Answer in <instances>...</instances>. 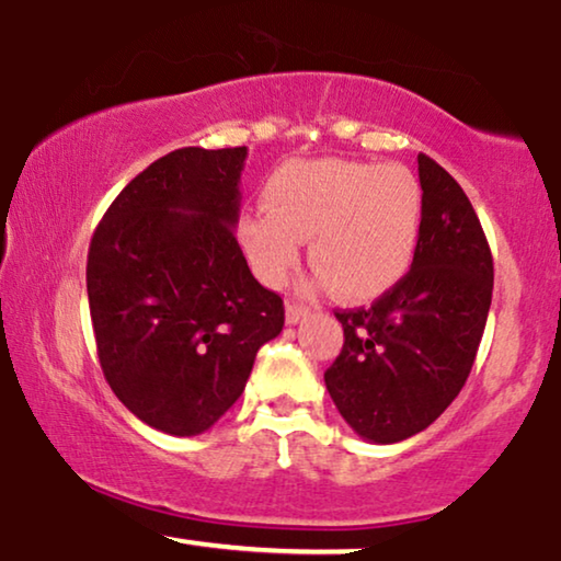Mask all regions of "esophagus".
Segmentation results:
<instances>
[{
  "mask_svg": "<svg viewBox=\"0 0 561 561\" xmlns=\"http://www.w3.org/2000/svg\"><path fill=\"white\" fill-rule=\"evenodd\" d=\"M307 314H309V311L304 309L301 304H294V301L286 304V322H288V324H298Z\"/></svg>",
  "mask_w": 561,
  "mask_h": 561,
  "instance_id": "obj_1",
  "label": "esophagus"
}]
</instances>
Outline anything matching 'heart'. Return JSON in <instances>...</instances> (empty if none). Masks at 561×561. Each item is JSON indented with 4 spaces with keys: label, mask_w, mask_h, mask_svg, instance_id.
Returning <instances> with one entry per match:
<instances>
[{
    "label": "heart",
    "mask_w": 561,
    "mask_h": 561,
    "mask_svg": "<svg viewBox=\"0 0 561 561\" xmlns=\"http://www.w3.org/2000/svg\"><path fill=\"white\" fill-rule=\"evenodd\" d=\"M423 187L399 164L296 159L267 183L265 208L244 210L237 239L254 275L280 286L301 260L317 288L337 286L345 301H374L410 271L423 231Z\"/></svg>",
    "instance_id": "b5f03b06"
}]
</instances>
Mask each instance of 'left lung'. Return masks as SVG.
<instances>
[{"instance_id":"left-lung-1","label":"left lung","mask_w":561,"mask_h":561,"mask_svg":"<svg viewBox=\"0 0 561 561\" xmlns=\"http://www.w3.org/2000/svg\"><path fill=\"white\" fill-rule=\"evenodd\" d=\"M425 214L410 273L370 309L334 311L343 351L324 383L343 420L370 443L412 438L467 383L492 304V252L467 193L417 154Z\"/></svg>"}]
</instances>
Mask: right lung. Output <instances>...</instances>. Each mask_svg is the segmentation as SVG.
Masks as SVG:
<instances>
[{"label": "right lung", "mask_w": 561, "mask_h": 561, "mask_svg": "<svg viewBox=\"0 0 561 561\" xmlns=\"http://www.w3.org/2000/svg\"><path fill=\"white\" fill-rule=\"evenodd\" d=\"M247 147H185L111 203L87 254L94 343L141 423L201 435L242 397L283 330V298L254 280L234 229Z\"/></svg>", "instance_id": "obj_1"}]
</instances>
